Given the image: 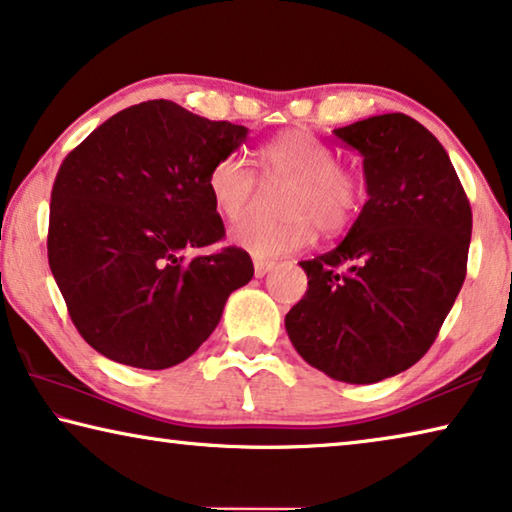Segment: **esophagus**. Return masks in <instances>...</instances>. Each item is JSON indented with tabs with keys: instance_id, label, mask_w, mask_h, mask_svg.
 <instances>
[{
	"instance_id": "obj_1",
	"label": "esophagus",
	"mask_w": 512,
	"mask_h": 512,
	"mask_svg": "<svg viewBox=\"0 0 512 512\" xmlns=\"http://www.w3.org/2000/svg\"><path fill=\"white\" fill-rule=\"evenodd\" d=\"M275 266V262H266V259H255V275L257 278H264Z\"/></svg>"
}]
</instances>
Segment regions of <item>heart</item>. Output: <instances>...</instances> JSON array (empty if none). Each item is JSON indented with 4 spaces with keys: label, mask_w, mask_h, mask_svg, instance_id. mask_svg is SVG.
Segmentation results:
<instances>
[{
    "label": "heart",
    "mask_w": 512,
    "mask_h": 512,
    "mask_svg": "<svg viewBox=\"0 0 512 512\" xmlns=\"http://www.w3.org/2000/svg\"><path fill=\"white\" fill-rule=\"evenodd\" d=\"M259 177L264 184H285L280 221H248L232 230L237 248L257 259H271L310 246L316 227L326 234L344 232L367 200V175L360 166L339 161L337 152L307 129H289L259 145ZM207 196L225 221H243L253 212L259 180L239 154H223L207 173Z\"/></svg>",
    "instance_id": "b5f03b06"
}]
</instances>
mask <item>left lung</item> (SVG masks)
<instances>
[{
    "label": "left lung",
    "mask_w": 512,
    "mask_h": 512,
    "mask_svg": "<svg viewBox=\"0 0 512 512\" xmlns=\"http://www.w3.org/2000/svg\"><path fill=\"white\" fill-rule=\"evenodd\" d=\"M364 157L369 200L346 239L300 262L307 291L285 316L307 364L369 385L419 362L467 275L472 207L442 143L405 113L335 129Z\"/></svg>",
    "instance_id": "obj_1"
}]
</instances>
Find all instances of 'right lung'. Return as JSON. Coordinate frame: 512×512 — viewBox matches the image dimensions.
<instances>
[{
	"instance_id": "right-lung-1",
	"label": "right lung",
	"mask_w": 512,
	"mask_h": 512,
	"mask_svg": "<svg viewBox=\"0 0 512 512\" xmlns=\"http://www.w3.org/2000/svg\"><path fill=\"white\" fill-rule=\"evenodd\" d=\"M246 134L150 100L118 111L63 159L47 259L72 323L104 358L175 367L212 335L227 296L253 278V259L237 246L184 257L223 241L205 180Z\"/></svg>"
}]
</instances>
